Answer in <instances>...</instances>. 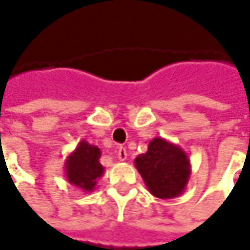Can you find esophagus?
I'll list each match as a JSON object with an SVG mask.
<instances>
[{
    "mask_svg": "<svg viewBox=\"0 0 250 250\" xmlns=\"http://www.w3.org/2000/svg\"><path fill=\"white\" fill-rule=\"evenodd\" d=\"M126 159H128V151H126L125 147H122V146H121L120 149H118V160H121V161H125Z\"/></svg>",
    "mask_w": 250,
    "mask_h": 250,
    "instance_id": "34e87169",
    "label": "esophagus"
}]
</instances>
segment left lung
<instances>
[{
  "label": "left lung",
  "instance_id": "left-lung-1",
  "mask_svg": "<svg viewBox=\"0 0 250 250\" xmlns=\"http://www.w3.org/2000/svg\"><path fill=\"white\" fill-rule=\"evenodd\" d=\"M146 187L153 196L174 199L185 192L190 178V161L178 145L164 138L150 140L146 153L135 159Z\"/></svg>",
  "mask_w": 250,
  "mask_h": 250
}]
</instances>
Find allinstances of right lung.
<instances>
[{"label":"right lung","mask_w":250,"mask_h":250,"mask_svg":"<svg viewBox=\"0 0 250 250\" xmlns=\"http://www.w3.org/2000/svg\"><path fill=\"white\" fill-rule=\"evenodd\" d=\"M101 150L83 139L76 149L65 160V177L73 187L89 193L93 192L97 181L104 174V167L100 164Z\"/></svg>","instance_id":"right-lung-1"}]
</instances>
